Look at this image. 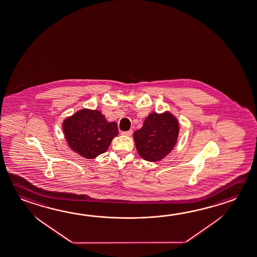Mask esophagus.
<instances>
[{"label": "esophagus", "mask_w": 257, "mask_h": 257, "mask_svg": "<svg viewBox=\"0 0 257 257\" xmlns=\"http://www.w3.org/2000/svg\"><path fill=\"white\" fill-rule=\"evenodd\" d=\"M132 134H133V130H132V129L129 131H124V132H122V135H125V136H131Z\"/></svg>", "instance_id": "esophagus-1"}]
</instances>
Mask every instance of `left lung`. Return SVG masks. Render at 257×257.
Instances as JSON below:
<instances>
[{
  "label": "left lung",
  "mask_w": 257,
  "mask_h": 257,
  "mask_svg": "<svg viewBox=\"0 0 257 257\" xmlns=\"http://www.w3.org/2000/svg\"><path fill=\"white\" fill-rule=\"evenodd\" d=\"M179 135V122L171 113H153L144 125L134 134L135 146L140 156L148 162H158L174 147Z\"/></svg>",
  "instance_id": "left-lung-1"
}]
</instances>
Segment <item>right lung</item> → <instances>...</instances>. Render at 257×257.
Returning <instances> with one entry per match:
<instances>
[{
  "instance_id": "add662e5",
  "label": "right lung",
  "mask_w": 257,
  "mask_h": 257,
  "mask_svg": "<svg viewBox=\"0 0 257 257\" xmlns=\"http://www.w3.org/2000/svg\"><path fill=\"white\" fill-rule=\"evenodd\" d=\"M65 138L74 152L86 159L105 153L118 135L116 122H109L97 110L82 109L63 122Z\"/></svg>"
}]
</instances>
